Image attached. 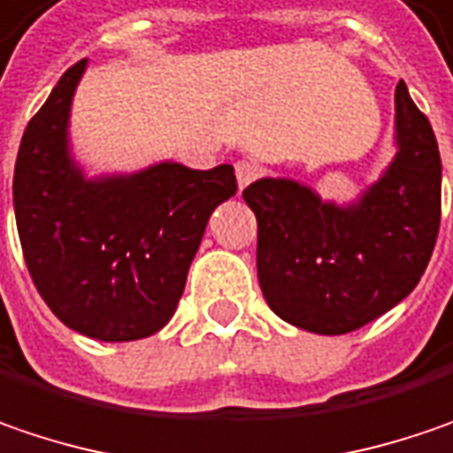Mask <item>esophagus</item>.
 Returning <instances> with one entry per match:
<instances>
[{
    "label": "esophagus",
    "mask_w": 453,
    "mask_h": 453,
    "mask_svg": "<svg viewBox=\"0 0 453 453\" xmlns=\"http://www.w3.org/2000/svg\"><path fill=\"white\" fill-rule=\"evenodd\" d=\"M234 173H237L239 188H247V186L260 175V165H257V163H252V160H237Z\"/></svg>",
    "instance_id": "34e87169"
}]
</instances>
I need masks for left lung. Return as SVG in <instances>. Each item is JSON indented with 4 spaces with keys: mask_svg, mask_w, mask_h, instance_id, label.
<instances>
[{
    "mask_svg": "<svg viewBox=\"0 0 453 453\" xmlns=\"http://www.w3.org/2000/svg\"><path fill=\"white\" fill-rule=\"evenodd\" d=\"M395 129L393 165L347 209L280 178L242 193L257 216L262 296L288 324L349 334L400 303L426 273L441 224V157L403 81Z\"/></svg>",
    "mask_w": 453,
    "mask_h": 453,
    "instance_id": "obj_1",
    "label": "left lung"
}]
</instances>
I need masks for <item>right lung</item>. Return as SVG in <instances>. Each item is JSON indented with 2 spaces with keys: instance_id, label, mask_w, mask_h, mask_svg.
Returning a JSON list of instances; mask_svg holds the SVG:
<instances>
[{
  "instance_id": "obj_1",
  "label": "right lung",
  "mask_w": 453,
  "mask_h": 453,
  "mask_svg": "<svg viewBox=\"0 0 453 453\" xmlns=\"http://www.w3.org/2000/svg\"><path fill=\"white\" fill-rule=\"evenodd\" d=\"M86 60L27 122L14 165V216L30 278L68 328L134 342L175 313L206 221L237 193L232 165L160 163L86 180L68 157V111Z\"/></svg>"
}]
</instances>
